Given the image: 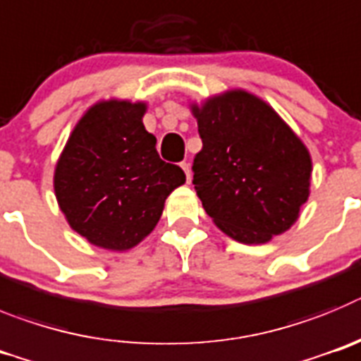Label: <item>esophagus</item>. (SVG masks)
Here are the masks:
<instances>
[{
	"label": "esophagus",
	"instance_id": "obj_1",
	"mask_svg": "<svg viewBox=\"0 0 361 361\" xmlns=\"http://www.w3.org/2000/svg\"><path fill=\"white\" fill-rule=\"evenodd\" d=\"M181 169H183L185 176H187V181H190V165L187 164V161H181Z\"/></svg>",
	"mask_w": 361,
	"mask_h": 361
}]
</instances>
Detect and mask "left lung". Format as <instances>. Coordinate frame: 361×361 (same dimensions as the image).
<instances>
[{
    "mask_svg": "<svg viewBox=\"0 0 361 361\" xmlns=\"http://www.w3.org/2000/svg\"><path fill=\"white\" fill-rule=\"evenodd\" d=\"M190 108L203 142L192 183L204 212L245 245L284 233L310 197L306 145L269 104L245 90Z\"/></svg>",
    "mask_w": 361,
    "mask_h": 361,
    "instance_id": "1",
    "label": "left lung"
}]
</instances>
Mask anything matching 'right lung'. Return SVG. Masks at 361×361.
<instances>
[{
    "instance_id": "add662e5",
    "label": "right lung",
    "mask_w": 361,
    "mask_h": 361,
    "mask_svg": "<svg viewBox=\"0 0 361 361\" xmlns=\"http://www.w3.org/2000/svg\"><path fill=\"white\" fill-rule=\"evenodd\" d=\"M145 102L100 100L77 122L54 174L68 225L92 245L126 252L154 230L165 200L185 183L142 122Z\"/></svg>"
}]
</instances>
